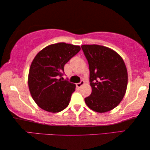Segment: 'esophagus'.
<instances>
[{"label":"esophagus","instance_id":"34e87169","mask_svg":"<svg viewBox=\"0 0 150 150\" xmlns=\"http://www.w3.org/2000/svg\"><path fill=\"white\" fill-rule=\"evenodd\" d=\"M84 84V82L83 81V80H81V82H80L77 83L76 86L78 87V88H81L82 86H83Z\"/></svg>","mask_w":150,"mask_h":150}]
</instances>
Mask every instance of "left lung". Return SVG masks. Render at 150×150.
Segmentation results:
<instances>
[{"mask_svg": "<svg viewBox=\"0 0 150 150\" xmlns=\"http://www.w3.org/2000/svg\"><path fill=\"white\" fill-rule=\"evenodd\" d=\"M88 62L92 93L84 100L94 111L106 112L118 105L125 96L128 82L126 66L113 50L99 45H82Z\"/></svg>", "mask_w": 150, "mask_h": 150, "instance_id": "8db88e82", "label": "left lung"}]
</instances>
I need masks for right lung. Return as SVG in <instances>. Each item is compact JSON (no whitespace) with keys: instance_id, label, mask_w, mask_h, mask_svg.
Listing matches in <instances>:
<instances>
[{"instance_id":"add662e5","label":"right lung","mask_w":150,"mask_h":150,"mask_svg":"<svg viewBox=\"0 0 150 150\" xmlns=\"http://www.w3.org/2000/svg\"><path fill=\"white\" fill-rule=\"evenodd\" d=\"M80 50L79 45L64 42L47 46L34 57L28 74L30 94L41 109L58 112L66 109L76 84L62 80L64 65Z\"/></svg>"}]
</instances>
